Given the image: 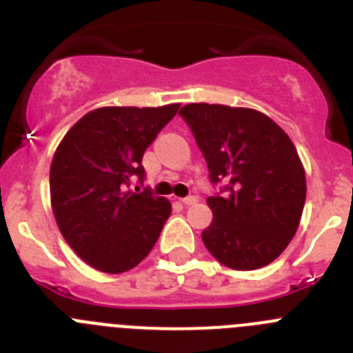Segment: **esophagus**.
Instances as JSON below:
<instances>
[{"label":"esophagus","mask_w":353,"mask_h":353,"mask_svg":"<svg viewBox=\"0 0 353 353\" xmlns=\"http://www.w3.org/2000/svg\"><path fill=\"white\" fill-rule=\"evenodd\" d=\"M199 202V199L196 196H186V199H181V203H184V205H193V203Z\"/></svg>","instance_id":"34e87169"}]
</instances>
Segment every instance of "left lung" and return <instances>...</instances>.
Wrapping results in <instances>:
<instances>
[{
    "label": "left lung",
    "mask_w": 353,
    "mask_h": 353,
    "mask_svg": "<svg viewBox=\"0 0 353 353\" xmlns=\"http://www.w3.org/2000/svg\"><path fill=\"white\" fill-rule=\"evenodd\" d=\"M186 121L221 192L207 199L212 223L207 251L233 270H256L282 254L298 230L306 199L294 144L272 118L249 108L188 104Z\"/></svg>",
    "instance_id": "1"
}]
</instances>
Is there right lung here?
Returning a JSON list of instances; mask_svg holds the SVG:
<instances>
[{
  "label": "right lung",
  "mask_w": 353,
  "mask_h": 353,
  "mask_svg": "<svg viewBox=\"0 0 353 353\" xmlns=\"http://www.w3.org/2000/svg\"><path fill=\"white\" fill-rule=\"evenodd\" d=\"M179 106L99 108L72 125L55 151V221L72 251L99 272L123 273L139 265L169 219V200L150 188L125 190L134 177L143 183L144 151Z\"/></svg>",
  "instance_id": "right-lung-1"
}]
</instances>
